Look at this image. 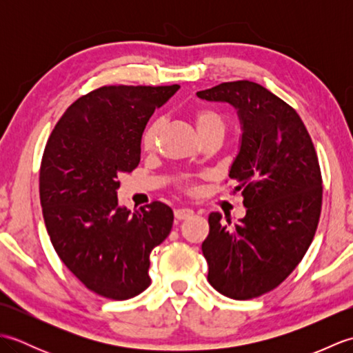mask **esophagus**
<instances>
[{
	"mask_svg": "<svg viewBox=\"0 0 353 353\" xmlns=\"http://www.w3.org/2000/svg\"><path fill=\"white\" fill-rule=\"evenodd\" d=\"M192 214H194V211L192 209H188V208H181V209H176L174 211V216H176V220H186V219H190V216H192Z\"/></svg>",
	"mask_w": 353,
	"mask_h": 353,
	"instance_id": "esophagus-1",
	"label": "esophagus"
}]
</instances>
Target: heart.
Segmentation results:
<instances>
[{
    "mask_svg": "<svg viewBox=\"0 0 353 353\" xmlns=\"http://www.w3.org/2000/svg\"><path fill=\"white\" fill-rule=\"evenodd\" d=\"M194 124H196V129L199 134L211 132V130H223L224 132V119L219 114V112L211 109V108H201L194 112L192 115ZM161 129V121L159 119H154L153 123L147 125V129L142 133V147L144 150H152L156 144L157 133Z\"/></svg>",
    "mask_w": 353,
    "mask_h": 353,
    "instance_id": "obj_1",
    "label": "heart"
}]
</instances>
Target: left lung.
I'll list each match as a JSON object with an SVG mask.
<instances>
[{
	"label": "left lung",
	"mask_w": 353,
	"mask_h": 353,
	"mask_svg": "<svg viewBox=\"0 0 353 353\" xmlns=\"http://www.w3.org/2000/svg\"><path fill=\"white\" fill-rule=\"evenodd\" d=\"M197 97L229 103L241 124L229 177L241 190L245 216L229 228L212 212L201 250L209 283L247 301L287 279L312 243L323 194L317 153L297 112L264 86L228 81Z\"/></svg>",
	"instance_id": "obj_1"
}]
</instances>
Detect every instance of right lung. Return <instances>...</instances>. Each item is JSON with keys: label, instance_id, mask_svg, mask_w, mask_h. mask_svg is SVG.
Listing matches in <instances>:
<instances>
[{"label": "right lung", "instance_id": "1", "mask_svg": "<svg viewBox=\"0 0 353 353\" xmlns=\"http://www.w3.org/2000/svg\"><path fill=\"white\" fill-rule=\"evenodd\" d=\"M103 86L65 110L45 145L39 172L43 221L70 272L99 296L125 301L150 285V253L170 235L171 208L119 206L118 176L141 161L150 117L179 91Z\"/></svg>", "mask_w": 353, "mask_h": 353}]
</instances>
